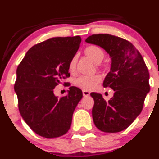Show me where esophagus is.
Segmentation results:
<instances>
[{"label":"esophagus","instance_id":"34e87169","mask_svg":"<svg viewBox=\"0 0 159 159\" xmlns=\"http://www.w3.org/2000/svg\"><path fill=\"white\" fill-rule=\"evenodd\" d=\"M83 96H85V97L89 96L90 93L89 91H86V90H83Z\"/></svg>","mask_w":159,"mask_h":159}]
</instances>
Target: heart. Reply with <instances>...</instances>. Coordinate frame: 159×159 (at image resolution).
I'll use <instances>...</instances> for the list:
<instances>
[{
    "mask_svg": "<svg viewBox=\"0 0 159 159\" xmlns=\"http://www.w3.org/2000/svg\"><path fill=\"white\" fill-rule=\"evenodd\" d=\"M85 54L93 60L95 63L101 62L103 59L104 54L103 50L97 45H89L85 48ZM76 56L71 58L69 62L68 68L70 72H73L76 70ZM102 80V76L99 74L90 75V76H80L74 80V84L79 88L84 90H92L96 87L98 83Z\"/></svg>",
    "mask_w": 159,
    "mask_h": 159,
    "instance_id": "1",
    "label": "heart"
}]
</instances>
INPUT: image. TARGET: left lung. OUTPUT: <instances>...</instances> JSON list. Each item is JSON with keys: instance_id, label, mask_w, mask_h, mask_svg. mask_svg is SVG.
Listing matches in <instances>:
<instances>
[{"instance_id": "8db88e82", "label": "left lung", "mask_w": 159, "mask_h": 159, "mask_svg": "<svg viewBox=\"0 0 159 159\" xmlns=\"http://www.w3.org/2000/svg\"><path fill=\"white\" fill-rule=\"evenodd\" d=\"M86 42L100 46L111 59L110 72L105 76L103 86L111 88L114 94L108 102L102 94H90L94 99V124L103 132H120L141 113L150 90L147 66L134 45L120 37L98 34L89 36Z\"/></svg>"}]
</instances>
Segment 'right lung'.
Instances as JSON below:
<instances>
[{"instance_id":"add662e5","label":"right lung","mask_w":159,"mask_h":159,"mask_svg":"<svg viewBox=\"0 0 159 159\" xmlns=\"http://www.w3.org/2000/svg\"><path fill=\"white\" fill-rule=\"evenodd\" d=\"M81 43L79 35L56 37L37 44L25 54L16 70L14 90L20 114L35 134L59 137L71 126L73 114L83 98L80 89L70 86L58 98L54 89L69 77V62Z\"/></svg>"}]
</instances>
